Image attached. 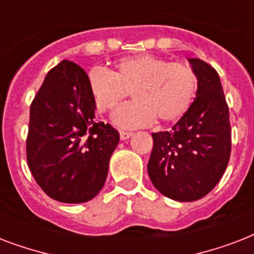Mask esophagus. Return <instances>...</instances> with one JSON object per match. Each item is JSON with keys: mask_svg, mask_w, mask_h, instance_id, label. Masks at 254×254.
Segmentation results:
<instances>
[{"mask_svg": "<svg viewBox=\"0 0 254 254\" xmlns=\"http://www.w3.org/2000/svg\"><path fill=\"white\" fill-rule=\"evenodd\" d=\"M131 135H133V133H131V131H127V130L120 131V137H121V139L130 138Z\"/></svg>", "mask_w": 254, "mask_h": 254, "instance_id": "34e87169", "label": "esophagus"}]
</instances>
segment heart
<instances>
[{
    "mask_svg": "<svg viewBox=\"0 0 254 254\" xmlns=\"http://www.w3.org/2000/svg\"><path fill=\"white\" fill-rule=\"evenodd\" d=\"M199 77L192 65L154 55L125 58L109 72L93 68L88 88L97 111L113 112L129 92L134 101L116 112L115 123L123 127L177 123L196 97Z\"/></svg>",
    "mask_w": 254,
    "mask_h": 254,
    "instance_id": "1",
    "label": "heart"
}]
</instances>
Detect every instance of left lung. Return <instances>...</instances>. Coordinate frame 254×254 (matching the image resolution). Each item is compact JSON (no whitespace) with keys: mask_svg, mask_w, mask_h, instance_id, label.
Wrapping results in <instances>:
<instances>
[{"mask_svg":"<svg viewBox=\"0 0 254 254\" xmlns=\"http://www.w3.org/2000/svg\"><path fill=\"white\" fill-rule=\"evenodd\" d=\"M199 77L196 97L170 131L153 133L147 163L159 192L178 201L205 196L223 177L231 157V123L220 77L200 59H189Z\"/></svg>","mask_w":254,"mask_h":254,"instance_id":"left-lung-1","label":"left lung"}]
</instances>
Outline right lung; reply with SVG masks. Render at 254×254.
I'll list each match as a JSON object with an SVG mask.
<instances>
[{"instance_id": "add662e5", "label": "right lung", "mask_w": 254, "mask_h": 254, "mask_svg": "<svg viewBox=\"0 0 254 254\" xmlns=\"http://www.w3.org/2000/svg\"><path fill=\"white\" fill-rule=\"evenodd\" d=\"M96 105L80 65L50 69L30 107L26 158L39 187L62 203H84L103 189L120 141L109 124L96 123Z\"/></svg>"}]
</instances>
